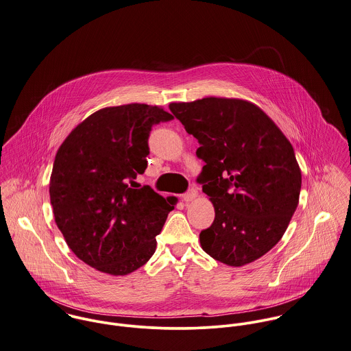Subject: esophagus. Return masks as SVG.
Segmentation results:
<instances>
[{
	"label": "esophagus",
	"instance_id": "34e87169",
	"mask_svg": "<svg viewBox=\"0 0 351 351\" xmlns=\"http://www.w3.org/2000/svg\"><path fill=\"white\" fill-rule=\"evenodd\" d=\"M197 195H198V191H197V189H194V187H191L187 193H184L183 195H182V199L184 201V202H191L193 199H195L197 198Z\"/></svg>",
	"mask_w": 351,
	"mask_h": 351
}]
</instances>
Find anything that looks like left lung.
<instances>
[{
  "mask_svg": "<svg viewBox=\"0 0 351 351\" xmlns=\"http://www.w3.org/2000/svg\"><path fill=\"white\" fill-rule=\"evenodd\" d=\"M169 110L198 142L205 161L197 182L215 218L199 234L215 261L239 267L267 254L298 205L301 171L291 143L255 104L205 97Z\"/></svg>",
  "mask_w": 351,
  "mask_h": 351,
  "instance_id": "1",
  "label": "left lung"
}]
</instances>
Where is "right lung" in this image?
Returning <instances> with one entry per match:
<instances>
[{
	"label": "right lung",
	"mask_w": 351,
	"mask_h": 351,
	"mask_svg": "<svg viewBox=\"0 0 351 351\" xmlns=\"http://www.w3.org/2000/svg\"><path fill=\"white\" fill-rule=\"evenodd\" d=\"M172 119L157 106L107 107L60 146L50 178L54 218L74 255L90 267L126 276L154 254L173 202L149 186L129 184L147 167L152 128Z\"/></svg>",
	"instance_id": "obj_1"
}]
</instances>
